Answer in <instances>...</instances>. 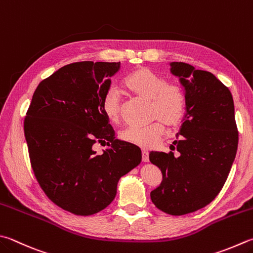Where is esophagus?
Listing matches in <instances>:
<instances>
[{"label": "esophagus", "instance_id": "esophagus-1", "mask_svg": "<svg viewBox=\"0 0 253 253\" xmlns=\"http://www.w3.org/2000/svg\"><path fill=\"white\" fill-rule=\"evenodd\" d=\"M142 161L144 162V163L149 162V153H147L146 151H142Z\"/></svg>", "mask_w": 253, "mask_h": 253}]
</instances>
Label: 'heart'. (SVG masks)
I'll use <instances>...</instances> for the list:
<instances>
[{"mask_svg":"<svg viewBox=\"0 0 253 253\" xmlns=\"http://www.w3.org/2000/svg\"><path fill=\"white\" fill-rule=\"evenodd\" d=\"M127 90L140 99L151 101L150 118L156 120L147 126H127L120 133V139L141 149H152L161 141L165 126L169 130L178 127L186 113V100L182 85L169 82L164 76L146 67L137 68L125 79ZM103 112L109 121L118 123L121 119V96L110 87L102 99Z\"/></svg>","mask_w":253,"mask_h":253,"instance_id":"b5f03b06","label":"heart"}]
</instances>
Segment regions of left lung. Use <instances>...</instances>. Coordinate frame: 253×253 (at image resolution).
I'll return each mask as SVG.
<instances>
[{"mask_svg": "<svg viewBox=\"0 0 253 253\" xmlns=\"http://www.w3.org/2000/svg\"><path fill=\"white\" fill-rule=\"evenodd\" d=\"M185 89L186 114L170 150L151 152L163 180L151 192L160 211L182 216L211 203L225 185L238 149L230 90L209 71L171 63Z\"/></svg>", "mask_w": 253, "mask_h": 253, "instance_id": "left-lung-1", "label": "left lung"}]
</instances>
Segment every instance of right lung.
<instances>
[{
  "label": "right lung",
  "instance_id": "obj_1",
  "mask_svg": "<svg viewBox=\"0 0 253 253\" xmlns=\"http://www.w3.org/2000/svg\"><path fill=\"white\" fill-rule=\"evenodd\" d=\"M120 63L79 61L37 85L24 134L38 184L57 206L74 215L101 211L117 195L121 176L142 161L139 147L114 140L102 99ZM110 149L97 155L93 145Z\"/></svg>",
  "mask_w": 253,
  "mask_h": 253
}]
</instances>
